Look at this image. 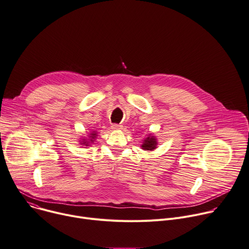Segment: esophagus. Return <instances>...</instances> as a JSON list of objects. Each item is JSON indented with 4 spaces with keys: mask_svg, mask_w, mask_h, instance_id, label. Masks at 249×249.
Instances as JSON below:
<instances>
[{
    "mask_svg": "<svg viewBox=\"0 0 249 249\" xmlns=\"http://www.w3.org/2000/svg\"><path fill=\"white\" fill-rule=\"evenodd\" d=\"M111 127H112L113 129H122V128H123V125H122V124H112V125H111Z\"/></svg>",
    "mask_w": 249,
    "mask_h": 249,
    "instance_id": "34e87169",
    "label": "esophagus"
}]
</instances>
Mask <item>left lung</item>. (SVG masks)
<instances>
[{"label": "left lung", "instance_id": "1", "mask_svg": "<svg viewBox=\"0 0 249 249\" xmlns=\"http://www.w3.org/2000/svg\"><path fill=\"white\" fill-rule=\"evenodd\" d=\"M157 145H158L157 138L152 135H148V137L144 139L142 144V148L144 150H154L157 148Z\"/></svg>", "mask_w": 249, "mask_h": 249}]
</instances>
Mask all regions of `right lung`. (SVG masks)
<instances>
[{"label": "right lung", "mask_w": 249, "mask_h": 249, "mask_svg": "<svg viewBox=\"0 0 249 249\" xmlns=\"http://www.w3.org/2000/svg\"><path fill=\"white\" fill-rule=\"evenodd\" d=\"M97 136H98V132H97V131H91V132L89 133V139H87V140L83 139V140L80 141V142H81L82 144H84V145H86V146H89L90 143H93V142H94L95 138H97Z\"/></svg>", "instance_id": "1"}]
</instances>
